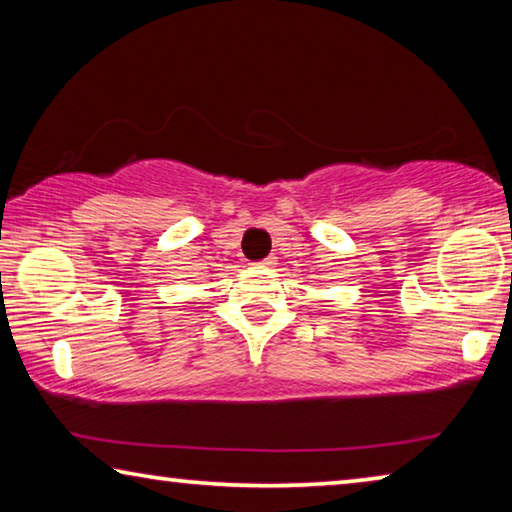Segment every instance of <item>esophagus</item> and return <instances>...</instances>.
Returning <instances> with one entry per match:
<instances>
[{
    "mask_svg": "<svg viewBox=\"0 0 512 512\" xmlns=\"http://www.w3.org/2000/svg\"><path fill=\"white\" fill-rule=\"evenodd\" d=\"M262 264H264V266H273V264H275V257H266V259H262Z\"/></svg>",
    "mask_w": 512,
    "mask_h": 512,
    "instance_id": "1",
    "label": "esophagus"
}]
</instances>
